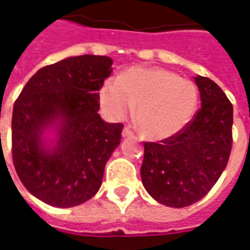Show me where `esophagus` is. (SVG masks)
Here are the masks:
<instances>
[{"mask_svg":"<svg viewBox=\"0 0 250 250\" xmlns=\"http://www.w3.org/2000/svg\"><path fill=\"white\" fill-rule=\"evenodd\" d=\"M122 135H123V138H128V136L134 135V132H132L128 127H125V128H123V132H122Z\"/></svg>","mask_w":250,"mask_h":250,"instance_id":"esophagus-1","label":"esophagus"}]
</instances>
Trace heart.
I'll return each mask as SVG.
<instances>
[{
    "mask_svg": "<svg viewBox=\"0 0 250 250\" xmlns=\"http://www.w3.org/2000/svg\"><path fill=\"white\" fill-rule=\"evenodd\" d=\"M100 103L112 118H125L136 105L135 122L143 136L161 141L178 134L193 119L198 88L163 68L134 66L100 88Z\"/></svg>",
    "mask_w": 250,
    "mask_h": 250,
    "instance_id": "b5f03b06",
    "label": "heart"
}]
</instances>
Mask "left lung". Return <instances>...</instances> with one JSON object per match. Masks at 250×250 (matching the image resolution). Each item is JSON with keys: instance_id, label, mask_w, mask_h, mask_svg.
<instances>
[{"instance_id": "8db88e82", "label": "left lung", "mask_w": 250, "mask_h": 250, "mask_svg": "<svg viewBox=\"0 0 250 250\" xmlns=\"http://www.w3.org/2000/svg\"><path fill=\"white\" fill-rule=\"evenodd\" d=\"M201 108L184 130L159 142H145L143 186L170 208L195 204L225 170L231 151L233 105L209 77H194Z\"/></svg>"}]
</instances>
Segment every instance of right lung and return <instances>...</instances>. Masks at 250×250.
I'll return each mask as SVG.
<instances>
[{
	"instance_id": "obj_1",
	"label": "right lung",
	"mask_w": 250,
	"mask_h": 250,
	"mask_svg": "<svg viewBox=\"0 0 250 250\" xmlns=\"http://www.w3.org/2000/svg\"><path fill=\"white\" fill-rule=\"evenodd\" d=\"M111 65L107 56L68 57L39 69L14 102L13 165L28 191L45 204L77 206L100 188L123 130L98 114V91ZM51 125H57L58 141L46 149L41 136Z\"/></svg>"
}]
</instances>
